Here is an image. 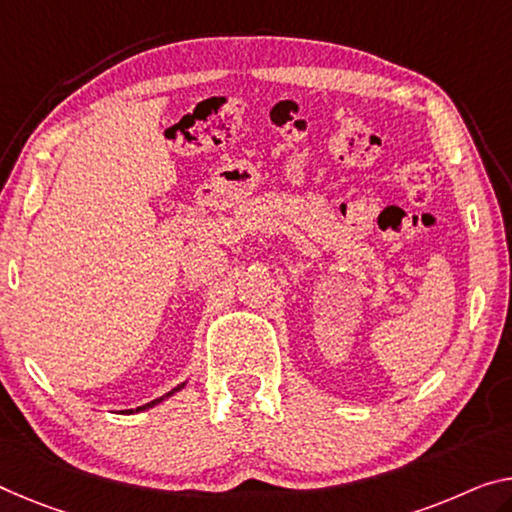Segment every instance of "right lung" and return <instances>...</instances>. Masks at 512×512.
<instances>
[{
	"label": "right lung",
	"mask_w": 512,
	"mask_h": 512,
	"mask_svg": "<svg viewBox=\"0 0 512 512\" xmlns=\"http://www.w3.org/2000/svg\"><path fill=\"white\" fill-rule=\"evenodd\" d=\"M183 387H185V382H183V384H178V387H176V389H171L169 393H164V396H160V398H155V400H151V403L141 405V407H137V410H125L123 414H139V412H144V410H151V407H155V405H160V403H162V400H167L169 396H174V393H176V391H180V389H183Z\"/></svg>",
	"instance_id": "obj_1"
}]
</instances>
